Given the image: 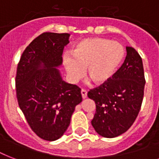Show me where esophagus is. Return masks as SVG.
<instances>
[{"label": "esophagus", "mask_w": 159, "mask_h": 159, "mask_svg": "<svg viewBox=\"0 0 159 159\" xmlns=\"http://www.w3.org/2000/svg\"><path fill=\"white\" fill-rule=\"evenodd\" d=\"M81 93H82V97L83 99H85V98H87V92L86 91L85 89H82V91H81Z\"/></svg>", "instance_id": "1"}]
</instances>
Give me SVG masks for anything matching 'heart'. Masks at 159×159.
I'll use <instances>...</instances> for the list:
<instances>
[{"label":"heart","mask_w":159,"mask_h":159,"mask_svg":"<svg viewBox=\"0 0 159 159\" xmlns=\"http://www.w3.org/2000/svg\"><path fill=\"white\" fill-rule=\"evenodd\" d=\"M72 58L65 57L63 65L69 79L77 82L84 74L90 82L103 85L114 77L125 58L120 43L106 39L92 38L80 41L71 52Z\"/></svg>","instance_id":"obj_1"}]
</instances>
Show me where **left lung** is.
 Returning <instances> with one entry per match:
<instances>
[{
  "label": "left lung",
  "instance_id": "left-lung-1",
  "mask_svg": "<svg viewBox=\"0 0 159 159\" xmlns=\"http://www.w3.org/2000/svg\"><path fill=\"white\" fill-rule=\"evenodd\" d=\"M125 62L108 82L87 93L96 103L92 125L105 138L126 132L138 116L143 102L145 78L142 58L132 47H126Z\"/></svg>",
  "mask_w": 159,
  "mask_h": 159
}]
</instances>
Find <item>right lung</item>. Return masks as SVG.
Instances as JSON below:
<instances>
[{
  "label": "right lung",
  "instance_id": "obj_1",
  "mask_svg": "<svg viewBox=\"0 0 159 159\" xmlns=\"http://www.w3.org/2000/svg\"><path fill=\"white\" fill-rule=\"evenodd\" d=\"M69 34L45 32L25 49L16 77V97L31 129L44 140L59 139L69 126L75 107L82 101L81 88L62 79Z\"/></svg>",
  "mask_w": 159,
  "mask_h": 159
}]
</instances>
